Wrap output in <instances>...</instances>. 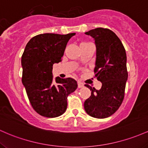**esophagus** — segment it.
Segmentation results:
<instances>
[{
    "label": "esophagus",
    "mask_w": 148,
    "mask_h": 148,
    "mask_svg": "<svg viewBox=\"0 0 148 148\" xmlns=\"http://www.w3.org/2000/svg\"><path fill=\"white\" fill-rule=\"evenodd\" d=\"M77 87H78V88H82L84 87V84L81 82H77Z\"/></svg>",
    "instance_id": "esophagus-1"
}]
</instances>
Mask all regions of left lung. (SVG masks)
Returning <instances> with one entry per match:
<instances>
[{"mask_svg":"<svg viewBox=\"0 0 148 148\" xmlns=\"http://www.w3.org/2000/svg\"><path fill=\"white\" fill-rule=\"evenodd\" d=\"M94 39L96 58L95 77L102 83L99 90L85 84L91 96L84 101V110L93 117L103 119L116 112L124 97L128 78L127 54L123 45L113 31L97 28L85 33Z\"/></svg>","mask_w":148,"mask_h":148,"instance_id":"1","label":"left lung"}]
</instances>
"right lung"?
Returning a JSON list of instances; mask_svg holds the SVG:
<instances>
[{"instance_id": "add662e5", "label": "right lung", "mask_w": 148, "mask_h": 148, "mask_svg": "<svg viewBox=\"0 0 148 148\" xmlns=\"http://www.w3.org/2000/svg\"><path fill=\"white\" fill-rule=\"evenodd\" d=\"M75 34H43L26 44L21 56L22 81L30 103L36 112L56 117L67 108V97L75 91L74 79L56 77L53 80V64L61 61L66 45Z\"/></svg>"}]
</instances>
